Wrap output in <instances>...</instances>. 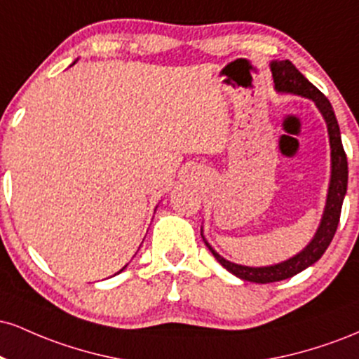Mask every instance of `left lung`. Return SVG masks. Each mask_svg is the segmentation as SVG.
<instances>
[{
    "instance_id": "1",
    "label": "left lung",
    "mask_w": 359,
    "mask_h": 359,
    "mask_svg": "<svg viewBox=\"0 0 359 359\" xmlns=\"http://www.w3.org/2000/svg\"><path fill=\"white\" fill-rule=\"evenodd\" d=\"M270 69L271 77H273L275 90H277V93L295 94V96L307 97V100L314 101L316 108L319 109L320 114H323L325 126H327L329 147H331V177H329V187L327 196H325L323 217H320V222L319 226H317V231L314 233V236H312V240L307 243L306 248H302L297 255L283 259V262L280 263H273V265L266 266H246L229 262V259L222 258L221 255L209 245L203 234V228H201V236H203L209 251L214 255V258H216L229 273L253 283L280 282V280L294 277V275H297L302 270L314 265L317 259L323 257L324 251L327 250L332 238H334L337 224H339L341 208H343L346 189H348V158H346L343 142H341L339 125H337V119L331 102L327 101V97H325L312 82H309L306 77L297 71V67H295L290 60H271Z\"/></svg>"
}]
</instances>
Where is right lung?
Listing matches in <instances>:
<instances>
[{"mask_svg":"<svg viewBox=\"0 0 359 359\" xmlns=\"http://www.w3.org/2000/svg\"><path fill=\"white\" fill-rule=\"evenodd\" d=\"M74 64H76V62H74ZM125 269H126V265H125V266H123V269H121V270H119V271H123V270H125ZM119 271H118V273H119Z\"/></svg>","mask_w":359,"mask_h":359,"instance_id":"1","label":"right lung"}]
</instances>
